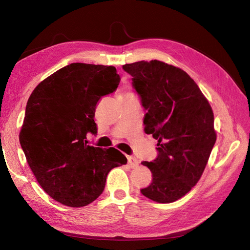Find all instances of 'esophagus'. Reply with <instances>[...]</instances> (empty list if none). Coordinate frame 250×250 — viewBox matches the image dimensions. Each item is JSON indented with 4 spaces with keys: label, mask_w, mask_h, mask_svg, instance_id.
<instances>
[{
    "label": "esophagus",
    "mask_w": 250,
    "mask_h": 250,
    "mask_svg": "<svg viewBox=\"0 0 250 250\" xmlns=\"http://www.w3.org/2000/svg\"><path fill=\"white\" fill-rule=\"evenodd\" d=\"M128 165H129L130 168H135L139 166V161L134 156H128Z\"/></svg>",
    "instance_id": "esophagus-1"
}]
</instances>
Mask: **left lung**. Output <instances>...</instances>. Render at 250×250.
Segmentation results:
<instances>
[{
    "mask_svg": "<svg viewBox=\"0 0 250 250\" xmlns=\"http://www.w3.org/2000/svg\"><path fill=\"white\" fill-rule=\"evenodd\" d=\"M140 96L145 132L157 140V156L143 162L152 183L141 192L147 198L170 203L198 183L216 143L214 113L200 88L179 67L160 60L123 65Z\"/></svg>",
    "mask_w": 250,
    "mask_h": 250,
    "instance_id": "1",
    "label": "left lung"
}]
</instances>
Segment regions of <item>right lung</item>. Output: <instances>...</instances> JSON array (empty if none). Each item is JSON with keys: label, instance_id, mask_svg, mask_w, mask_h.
Instances as JSON below:
<instances>
[{"label": "right lung", "instance_id": "add662e5", "mask_svg": "<svg viewBox=\"0 0 250 250\" xmlns=\"http://www.w3.org/2000/svg\"><path fill=\"white\" fill-rule=\"evenodd\" d=\"M115 66L71 63L42 81L29 97L20 143L44 192L72 208L102 194L109 171L127 158L115 148L87 145L97 134L96 105L120 83Z\"/></svg>", "mask_w": 250, "mask_h": 250}]
</instances>
